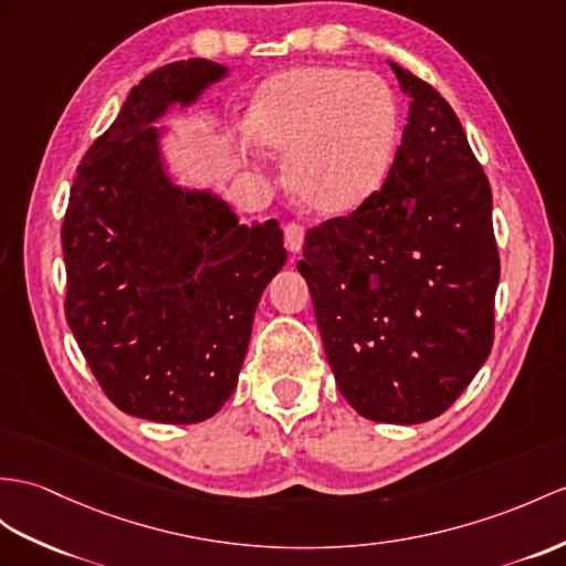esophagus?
I'll use <instances>...</instances> for the list:
<instances>
[{"label": "esophagus", "mask_w": 566, "mask_h": 566, "mask_svg": "<svg viewBox=\"0 0 566 566\" xmlns=\"http://www.w3.org/2000/svg\"><path fill=\"white\" fill-rule=\"evenodd\" d=\"M283 238H285V250L295 254L302 250V242H305V228L297 223H287L283 228Z\"/></svg>", "instance_id": "esophagus-1"}]
</instances>
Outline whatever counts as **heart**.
I'll return each mask as SVG.
<instances>
[{
    "mask_svg": "<svg viewBox=\"0 0 566 566\" xmlns=\"http://www.w3.org/2000/svg\"><path fill=\"white\" fill-rule=\"evenodd\" d=\"M250 139L287 156V185L316 213L340 216L381 189L401 144V109L371 72L310 64L273 74L247 107Z\"/></svg>",
    "mask_w": 566,
    "mask_h": 566,
    "instance_id": "heart-1",
    "label": "heart"
}]
</instances>
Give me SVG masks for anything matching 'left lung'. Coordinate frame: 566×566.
I'll return each mask as SVG.
<instances>
[{"label": "left lung", "instance_id": "8db88e82", "mask_svg": "<svg viewBox=\"0 0 566 566\" xmlns=\"http://www.w3.org/2000/svg\"><path fill=\"white\" fill-rule=\"evenodd\" d=\"M410 98L389 177L350 216L307 232L328 365L367 420L416 424L457 401L494 340L500 252L488 175L451 105L391 62Z\"/></svg>", "mask_w": 566, "mask_h": 566}]
</instances>
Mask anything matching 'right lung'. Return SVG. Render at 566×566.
I'll use <instances>...</instances> for the list:
<instances>
[{"label": "right lung", "instance_id": "obj_1", "mask_svg": "<svg viewBox=\"0 0 566 566\" xmlns=\"http://www.w3.org/2000/svg\"><path fill=\"white\" fill-rule=\"evenodd\" d=\"M226 74L182 60L134 86L81 160L62 223L64 312L81 353L119 410L165 424L223 408L259 297L287 259L275 220L240 226L223 199L165 170L154 122Z\"/></svg>", "mask_w": 566, "mask_h": 566}]
</instances>
